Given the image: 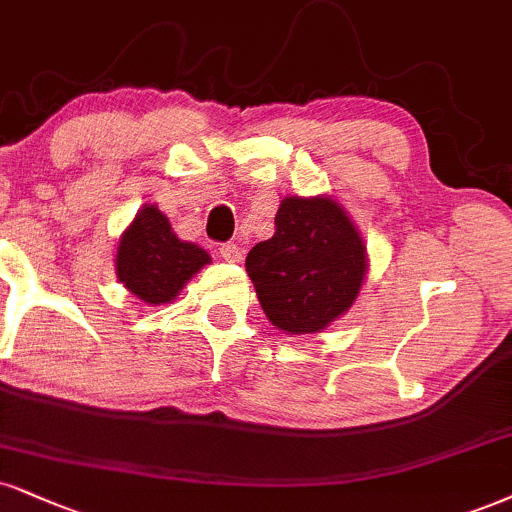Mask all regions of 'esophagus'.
Returning a JSON list of instances; mask_svg holds the SVG:
<instances>
[{"label": "esophagus", "mask_w": 512, "mask_h": 512, "mask_svg": "<svg viewBox=\"0 0 512 512\" xmlns=\"http://www.w3.org/2000/svg\"><path fill=\"white\" fill-rule=\"evenodd\" d=\"M220 256H223L227 263H242V249H239L237 244L220 246Z\"/></svg>", "instance_id": "34e87169"}]
</instances>
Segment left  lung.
<instances>
[{
  "instance_id": "8db88e82",
  "label": "left lung",
  "mask_w": 512,
  "mask_h": 512,
  "mask_svg": "<svg viewBox=\"0 0 512 512\" xmlns=\"http://www.w3.org/2000/svg\"><path fill=\"white\" fill-rule=\"evenodd\" d=\"M246 273L270 325L287 334H315L358 299L368 249L337 199L285 197L275 235L249 251Z\"/></svg>"
}]
</instances>
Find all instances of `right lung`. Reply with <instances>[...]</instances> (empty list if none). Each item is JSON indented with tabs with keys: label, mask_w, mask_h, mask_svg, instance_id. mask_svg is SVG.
<instances>
[{
	"label": "right lung",
	"mask_w": 512,
	"mask_h": 512,
	"mask_svg": "<svg viewBox=\"0 0 512 512\" xmlns=\"http://www.w3.org/2000/svg\"><path fill=\"white\" fill-rule=\"evenodd\" d=\"M208 263V251L175 235L156 204H144L118 239V280L147 306L178 299L182 287Z\"/></svg>",
	"instance_id": "1"
}]
</instances>
